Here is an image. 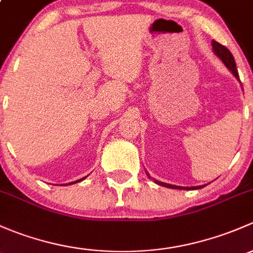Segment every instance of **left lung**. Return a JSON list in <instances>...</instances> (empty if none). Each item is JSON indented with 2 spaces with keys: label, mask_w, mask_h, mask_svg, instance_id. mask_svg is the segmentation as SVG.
Masks as SVG:
<instances>
[{
  "label": "left lung",
  "mask_w": 253,
  "mask_h": 253,
  "mask_svg": "<svg viewBox=\"0 0 253 253\" xmlns=\"http://www.w3.org/2000/svg\"><path fill=\"white\" fill-rule=\"evenodd\" d=\"M212 47H213V52H214L215 54H217L218 57H219L220 59H222V62L224 64H225L226 67H228L229 70H230L231 73L234 74V77L238 78L239 80V73H238V69H236V63H235V59H234L233 54H231V52L229 51L228 48L225 47V46L220 45L219 42H217V41L213 40L212 41ZM148 175V174H147ZM156 184L161 185V186H166V187H169V189H180V190H195V189H201V187L204 186H192V187H184V186H175V185H171V184H166V183H162V181H158V180H155Z\"/></svg>",
  "instance_id": "1"
}]
</instances>
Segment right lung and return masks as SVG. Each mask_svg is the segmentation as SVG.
I'll use <instances>...</instances> for the list:
<instances>
[{"label": "right lung", "instance_id": "1", "mask_svg": "<svg viewBox=\"0 0 253 253\" xmlns=\"http://www.w3.org/2000/svg\"><path fill=\"white\" fill-rule=\"evenodd\" d=\"M86 178V176H84V178H82V179H79V180H77V181H73V183H69V184H75V183H79V181H82V180H84V179Z\"/></svg>", "mask_w": 253, "mask_h": 253}]
</instances>
